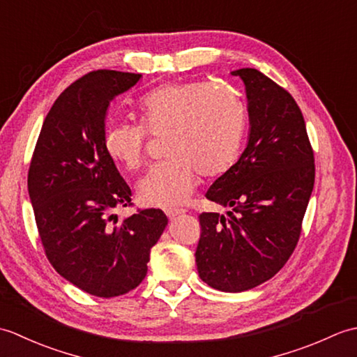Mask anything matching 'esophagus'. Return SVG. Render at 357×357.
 <instances>
[{
    "label": "esophagus",
    "instance_id": "34e87169",
    "mask_svg": "<svg viewBox=\"0 0 357 357\" xmlns=\"http://www.w3.org/2000/svg\"><path fill=\"white\" fill-rule=\"evenodd\" d=\"M184 213H185L184 208H173V210H167L165 211V215L169 216V219H176L178 216L184 215Z\"/></svg>",
    "mask_w": 357,
    "mask_h": 357
}]
</instances>
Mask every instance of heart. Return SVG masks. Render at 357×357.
<instances>
[{
    "instance_id": "1",
    "label": "heart",
    "mask_w": 357,
    "mask_h": 357,
    "mask_svg": "<svg viewBox=\"0 0 357 357\" xmlns=\"http://www.w3.org/2000/svg\"><path fill=\"white\" fill-rule=\"evenodd\" d=\"M141 126L116 123L105 128L109 156L138 170L146 161L149 135L170 136L172 162L151 169L138 184L147 207L173 208L193 195L198 174L218 178L236 162L245 128V109L227 89L210 82H183L155 89L139 101Z\"/></svg>"
}]
</instances>
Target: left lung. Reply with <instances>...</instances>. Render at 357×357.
<instances>
[{"label":"left lung","mask_w":357,"mask_h":357,"mask_svg":"<svg viewBox=\"0 0 357 357\" xmlns=\"http://www.w3.org/2000/svg\"><path fill=\"white\" fill-rule=\"evenodd\" d=\"M245 84L250 133L245 150L206 198L227 216L201 213L196 248L199 278L239 293L284 267L298 244L314 185V156L299 105L256 69L231 72Z\"/></svg>","instance_id":"1"}]
</instances>
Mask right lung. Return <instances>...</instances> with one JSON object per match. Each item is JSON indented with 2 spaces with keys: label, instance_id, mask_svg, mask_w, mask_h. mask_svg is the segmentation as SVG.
<instances>
[{
  "label": "right lung",
  "instance_id": "right-lung-1",
  "mask_svg": "<svg viewBox=\"0 0 357 357\" xmlns=\"http://www.w3.org/2000/svg\"><path fill=\"white\" fill-rule=\"evenodd\" d=\"M139 73L90 72L58 96L45 116L30 162L27 187L45 256L82 291L115 298L147 275L150 250L169 219L159 208L119 221L132 190L104 147L113 98Z\"/></svg>",
  "mask_w": 357,
  "mask_h": 357
}]
</instances>
